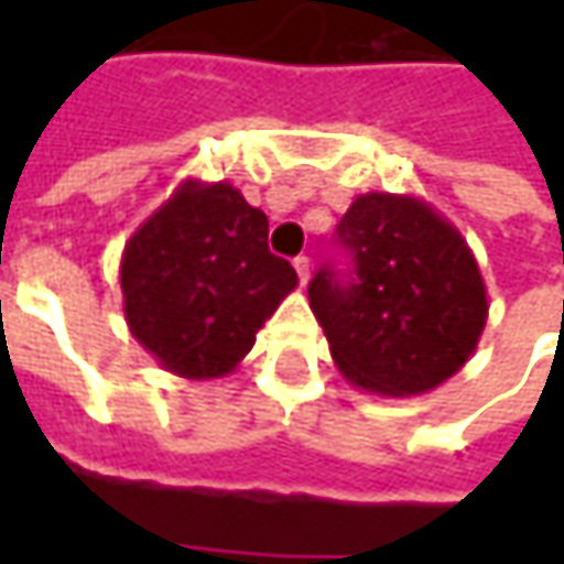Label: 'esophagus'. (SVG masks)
<instances>
[{
	"instance_id": "obj_1",
	"label": "esophagus",
	"mask_w": 564,
	"mask_h": 564,
	"mask_svg": "<svg viewBox=\"0 0 564 564\" xmlns=\"http://www.w3.org/2000/svg\"><path fill=\"white\" fill-rule=\"evenodd\" d=\"M294 270H297V279H301V285H307V279H311V257H294Z\"/></svg>"
}]
</instances>
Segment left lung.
Returning a JSON list of instances; mask_svg holds the SVG:
<instances>
[{"label": "left lung", "mask_w": 564, "mask_h": 564, "mask_svg": "<svg viewBox=\"0 0 564 564\" xmlns=\"http://www.w3.org/2000/svg\"><path fill=\"white\" fill-rule=\"evenodd\" d=\"M355 272L307 285L338 373L411 399L455 377L487 326V285L462 231L411 194H358L336 228Z\"/></svg>", "instance_id": "1"}]
</instances>
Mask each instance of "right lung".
<instances>
[{"label": "right lung", "instance_id": "right-lung-1", "mask_svg": "<svg viewBox=\"0 0 564 564\" xmlns=\"http://www.w3.org/2000/svg\"><path fill=\"white\" fill-rule=\"evenodd\" d=\"M270 219L228 182L187 178L121 250L131 336L185 379L231 373L297 272L270 253Z\"/></svg>", "mask_w": 564, "mask_h": 564}]
</instances>
